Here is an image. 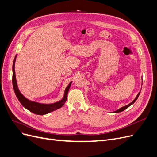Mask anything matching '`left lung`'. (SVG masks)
<instances>
[{
	"label": "left lung",
	"instance_id": "1",
	"mask_svg": "<svg viewBox=\"0 0 157 157\" xmlns=\"http://www.w3.org/2000/svg\"><path fill=\"white\" fill-rule=\"evenodd\" d=\"M140 92H139V93H138V94L137 95V96L136 97V98H135V99H134V100H133V101H132L130 103H129V104H128V105H126V106H124V107H122L120 108L119 109H118V110H117V111H114V113H117L122 112V111H123L124 110H125V109H126L128 107H129L131 105H132L133 103H134V102L137 100V99L138 98V97H139V96H140Z\"/></svg>",
	"mask_w": 157,
	"mask_h": 157
}]
</instances>
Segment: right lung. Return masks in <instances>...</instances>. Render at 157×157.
<instances>
[{"mask_svg": "<svg viewBox=\"0 0 157 157\" xmlns=\"http://www.w3.org/2000/svg\"><path fill=\"white\" fill-rule=\"evenodd\" d=\"M16 56L17 55L15 56V58H14L13 66H12V84H13L14 92H15L16 97L17 98L18 100L20 101V102L21 103V105L25 109H27V110H29V111L33 113L34 114H36V115H46V114H48L50 112L57 110V109H58L62 107L64 105L65 101H67V94L69 92V90L71 86L72 81L69 84L67 88H65L63 97L59 101H57L54 103L44 104V103H40L29 100V99H27L25 96H23L22 94L20 92V90H19L17 87L15 69H14V67H15Z\"/></svg>", "mask_w": 157, "mask_h": 157, "instance_id": "add662e5", "label": "right lung"}]
</instances>
